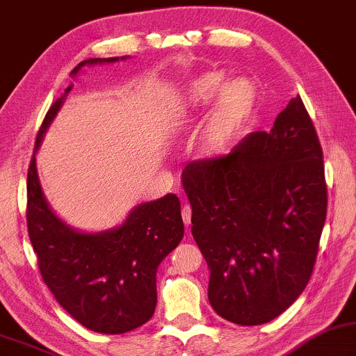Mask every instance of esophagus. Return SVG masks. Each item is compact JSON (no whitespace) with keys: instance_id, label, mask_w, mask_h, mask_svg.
<instances>
[{"instance_id":"1","label":"esophagus","mask_w":356,"mask_h":356,"mask_svg":"<svg viewBox=\"0 0 356 356\" xmlns=\"http://www.w3.org/2000/svg\"><path fill=\"white\" fill-rule=\"evenodd\" d=\"M182 220H184V223H186V227L188 228V225H191V220H192L191 205H184L182 207Z\"/></svg>"}]
</instances>
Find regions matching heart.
<instances>
[{
  "label": "heart",
  "mask_w": 356,
  "mask_h": 356,
  "mask_svg": "<svg viewBox=\"0 0 356 356\" xmlns=\"http://www.w3.org/2000/svg\"><path fill=\"white\" fill-rule=\"evenodd\" d=\"M222 70L207 72L195 79L182 93V106L187 115H197L217 97L204 126L205 146L211 151L223 147L240 128L253 103V87L248 80L236 79L225 83Z\"/></svg>",
  "instance_id": "heart-1"
}]
</instances>
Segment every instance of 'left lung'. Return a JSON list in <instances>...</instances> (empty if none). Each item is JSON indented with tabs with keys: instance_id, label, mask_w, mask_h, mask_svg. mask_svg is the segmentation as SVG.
I'll use <instances>...</instances> for the list:
<instances>
[{
	"instance_id": "1",
	"label": "left lung",
	"mask_w": 356,
	"mask_h": 356,
	"mask_svg": "<svg viewBox=\"0 0 356 356\" xmlns=\"http://www.w3.org/2000/svg\"><path fill=\"white\" fill-rule=\"evenodd\" d=\"M182 186L215 312L238 325L281 316L307 286L327 217L322 147L300 97L271 131L186 165Z\"/></svg>"
}]
</instances>
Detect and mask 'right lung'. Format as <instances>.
<instances>
[{"instance_id": "obj_1", "label": "right lung", "mask_w": 356, "mask_h": 356, "mask_svg": "<svg viewBox=\"0 0 356 356\" xmlns=\"http://www.w3.org/2000/svg\"><path fill=\"white\" fill-rule=\"evenodd\" d=\"M118 60L88 58L70 75L85 65ZM70 90L72 85L49 108L35 139L28 170L29 240L44 282L75 321L98 334H126L154 314L157 268L184 236L181 200L168 193L139 204L118 227L97 233L80 232L58 218L40 187L35 152Z\"/></svg>"}]
</instances>
